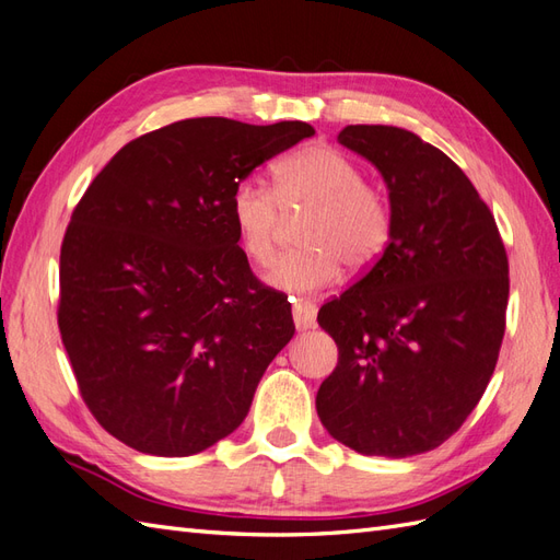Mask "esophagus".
Here are the masks:
<instances>
[{
	"label": "esophagus",
	"instance_id": "1",
	"mask_svg": "<svg viewBox=\"0 0 560 560\" xmlns=\"http://www.w3.org/2000/svg\"><path fill=\"white\" fill-rule=\"evenodd\" d=\"M292 318H294L296 330H308V327L316 325V306L306 302V299H294Z\"/></svg>",
	"mask_w": 560,
	"mask_h": 560
}]
</instances>
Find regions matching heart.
Here are the masks:
<instances>
[{
    "instance_id": "heart-1",
    "label": "heart",
    "mask_w": 560,
    "mask_h": 560,
    "mask_svg": "<svg viewBox=\"0 0 560 560\" xmlns=\"http://www.w3.org/2000/svg\"><path fill=\"white\" fill-rule=\"evenodd\" d=\"M282 213H308L299 230L306 247L280 254L266 282L284 292H316L342 270L373 266L392 240L394 215L387 197L365 185L357 161L327 144H311L282 159L272 192L258 180H242L230 197V221L240 249L266 264L276 249Z\"/></svg>"
}]
</instances>
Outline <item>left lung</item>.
<instances>
[{
	"mask_svg": "<svg viewBox=\"0 0 560 560\" xmlns=\"http://www.w3.org/2000/svg\"><path fill=\"white\" fill-rule=\"evenodd\" d=\"M337 140L383 175L394 230L361 280L318 311L339 359L316 411L359 454H425L463 425L494 373L506 249L468 175L438 147L394 126H347Z\"/></svg>",
	"mask_w": 560,
	"mask_h": 560,
	"instance_id": "1",
	"label": "left lung"
}]
</instances>
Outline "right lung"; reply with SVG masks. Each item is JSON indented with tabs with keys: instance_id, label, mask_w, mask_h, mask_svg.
I'll return each mask as SVG.
<instances>
[{
	"instance_id": "1",
	"label": "right lung",
	"mask_w": 560,
	"mask_h": 560,
	"mask_svg": "<svg viewBox=\"0 0 560 560\" xmlns=\"http://www.w3.org/2000/svg\"><path fill=\"white\" fill-rule=\"evenodd\" d=\"M313 132L302 120H177L122 147L78 201L59 330L88 408L122 444L192 456L247 418L294 323L237 247L230 197Z\"/></svg>"
}]
</instances>
